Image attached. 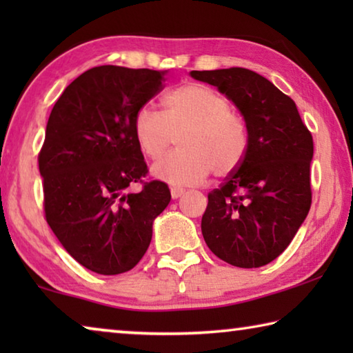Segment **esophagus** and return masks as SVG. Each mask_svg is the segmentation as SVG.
Returning <instances> with one entry per match:
<instances>
[{"instance_id":"esophagus-1","label":"esophagus","mask_w":353,"mask_h":353,"mask_svg":"<svg viewBox=\"0 0 353 353\" xmlns=\"http://www.w3.org/2000/svg\"><path fill=\"white\" fill-rule=\"evenodd\" d=\"M183 193H185L183 188H181V187H171V198L172 199H179Z\"/></svg>"}]
</instances>
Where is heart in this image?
Masks as SVG:
<instances>
[{
    "label": "heart",
    "mask_w": 353,
    "mask_h": 353,
    "mask_svg": "<svg viewBox=\"0 0 353 353\" xmlns=\"http://www.w3.org/2000/svg\"><path fill=\"white\" fill-rule=\"evenodd\" d=\"M176 151L152 165V174L172 185H194L213 174L223 177L241 165L249 148V128L229 99L204 83H185L165 98V112L143 105L135 113L134 135L148 159H159L174 135Z\"/></svg>",
    "instance_id": "heart-1"
}]
</instances>
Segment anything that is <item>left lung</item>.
<instances>
[{
	"label": "left lung",
	"mask_w": 353,
	"mask_h": 353,
	"mask_svg": "<svg viewBox=\"0 0 353 353\" xmlns=\"http://www.w3.org/2000/svg\"><path fill=\"white\" fill-rule=\"evenodd\" d=\"M190 74L218 87L249 128L241 165L208 193L202 235L232 266H265L290 246L312 205L313 137L294 101L255 71L234 67Z\"/></svg>",
	"instance_id": "left-lung-1"
}]
</instances>
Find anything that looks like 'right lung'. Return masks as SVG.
<instances>
[{"instance_id": "right-lung-1", "label": "right lung", "mask_w": 353, "mask_h": 353, "mask_svg": "<svg viewBox=\"0 0 353 353\" xmlns=\"http://www.w3.org/2000/svg\"><path fill=\"white\" fill-rule=\"evenodd\" d=\"M166 71L103 65L65 88L39 154L45 218L73 259L115 276L141 260L152 223L171 201L168 185L145 182L135 113L163 88ZM141 183L132 194L128 188Z\"/></svg>"}]
</instances>
